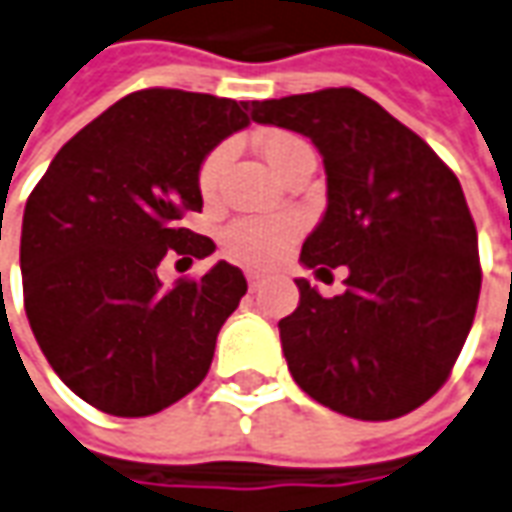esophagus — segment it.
<instances>
[{
    "instance_id": "34e87169",
    "label": "esophagus",
    "mask_w": 512,
    "mask_h": 512,
    "mask_svg": "<svg viewBox=\"0 0 512 512\" xmlns=\"http://www.w3.org/2000/svg\"><path fill=\"white\" fill-rule=\"evenodd\" d=\"M248 287H250V292L262 290V287H264V276H259V273H248Z\"/></svg>"
}]
</instances>
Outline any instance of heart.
<instances>
[{
	"label": "heart",
	"instance_id": "1",
	"mask_svg": "<svg viewBox=\"0 0 512 512\" xmlns=\"http://www.w3.org/2000/svg\"><path fill=\"white\" fill-rule=\"evenodd\" d=\"M301 147H306V142L292 133H270L262 139L264 161L276 175H281L292 153ZM225 161H228V147L220 144L203 158V164L197 169V186L206 197L217 192ZM298 234H301V222L295 217H245L225 228L222 242H225V253L234 262L248 264V267H270L290 250Z\"/></svg>",
	"mask_w": 512,
	"mask_h": 512
}]
</instances>
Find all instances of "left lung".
Wrapping results in <instances>:
<instances>
[{"label":"left lung","instance_id":"obj_1","mask_svg":"<svg viewBox=\"0 0 512 512\" xmlns=\"http://www.w3.org/2000/svg\"><path fill=\"white\" fill-rule=\"evenodd\" d=\"M262 125L312 139L329 206L301 262L348 267L323 298L298 278L301 303L281 329L292 379L323 407L393 421L438 393L477 315L482 267L463 186L429 144L357 88L250 102Z\"/></svg>","mask_w":512,"mask_h":512}]
</instances>
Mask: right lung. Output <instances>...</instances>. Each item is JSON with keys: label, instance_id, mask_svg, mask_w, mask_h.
I'll return each instance as SVG.
<instances>
[{"label": "right lung", "instance_id": "right-lung-1", "mask_svg": "<svg viewBox=\"0 0 512 512\" xmlns=\"http://www.w3.org/2000/svg\"><path fill=\"white\" fill-rule=\"evenodd\" d=\"M248 111L181 88L133 91L63 144L27 197L24 312L52 370L91 407L144 418L206 379L248 281L217 262L164 287L158 264L214 253L181 220L203 209V158L248 128Z\"/></svg>", "mask_w": 512, "mask_h": 512}]
</instances>
